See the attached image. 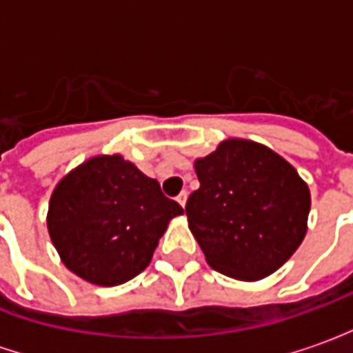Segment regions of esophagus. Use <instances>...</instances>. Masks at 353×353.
Wrapping results in <instances>:
<instances>
[{
    "label": "esophagus",
    "mask_w": 353,
    "mask_h": 353,
    "mask_svg": "<svg viewBox=\"0 0 353 353\" xmlns=\"http://www.w3.org/2000/svg\"><path fill=\"white\" fill-rule=\"evenodd\" d=\"M187 196H189V192L187 191H181L179 192V194H177V202H179V204H181V206L185 208V202H187Z\"/></svg>",
    "instance_id": "esophagus-1"
}]
</instances>
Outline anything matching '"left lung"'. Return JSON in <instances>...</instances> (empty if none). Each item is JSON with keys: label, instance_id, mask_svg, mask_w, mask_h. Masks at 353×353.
<instances>
[{"label": "left lung", "instance_id": "8db88e82", "mask_svg": "<svg viewBox=\"0 0 353 353\" xmlns=\"http://www.w3.org/2000/svg\"><path fill=\"white\" fill-rule=\"evenodd\" d=\"M194 168L185 214L208 265L245 281L278 270L306 234L310 191L296 170L248 139L223 141Z\"/></svg>", "mask_w": 353, "mask_h": 353}]
</instances>
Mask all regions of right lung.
Returning a JSON list of instances; mask_svg holds the SVG:
<instances>
[{
  "label": "right lung",
  "mask_w": 353,
  "mask_h": 353,
  "mask_svg": "<svg viewBox=\"0 0 353 353\" xmlns=\"http://www.w3.org/2000/svg\"><path fill=\"white\" fill-rule=\"evenodd\" d=\"M183 214L157 179L121 154L94 157L70 172L50 196L49 234L64 265L96 285L143 272L172 217Z\"/></svg>",
  "instance_id": "1"
}]
</instances>
